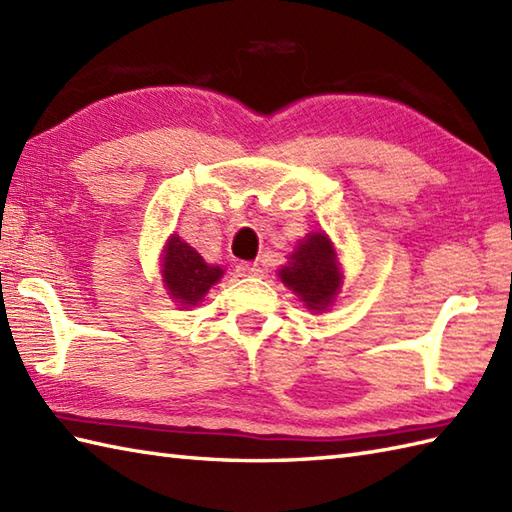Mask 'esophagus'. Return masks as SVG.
<instances>
[{
    "label": "esophagus",
    "mask_w": 512,
    "mask_h": 512,
    "mask_svg": "<svg viewBox=\"0 0 512 512\" xmlns=\"http://www.w3.org/2000/svg\"><path fill=\"white\" fill-rule=\"evenodd\" d=\"M262 266L259 264H250V262H239L237 264V275L239 277H262Z\"/></svg>",
    "instance_id": "1"
}]
</instances>
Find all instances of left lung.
Listing matches in <instances>:
<instances>
[{"label": "left lung", "instance_id": "1", "mask_svg": "<svg viewBox=\"0 0 512 512\" xmlns=\"http://www.w3.org/2000/svg\"><path fill=\"white\" fill-rule=\"evenodd\" d=\"M279 277L310 310L328 308L341 286V270L330 239L321 233L308 235L290 255L288 266L279 270Z\"/></svg>", "mask_w": 512, "mask_h": 512}]
</instances>
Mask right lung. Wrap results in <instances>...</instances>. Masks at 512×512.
I'll return each mask as SVG.
<instances>
[{"label":"right lung","mask_w":512,"mask_h":512,"mask_svg":"<svg viewBox=\"0 0 512 512\" xmlns=\"http://www.w3.org/2000/svg\"><path fill=\"white\" fill-rule=\"evenodd\" d=\"M169 295L182 306H195L209 292V288L222 277L220 266H209L198 250L184 244L178 235L169 239L165 248V266H162Z\"/></svg>","instance_id":"right-lung-1"}]
</instances>
